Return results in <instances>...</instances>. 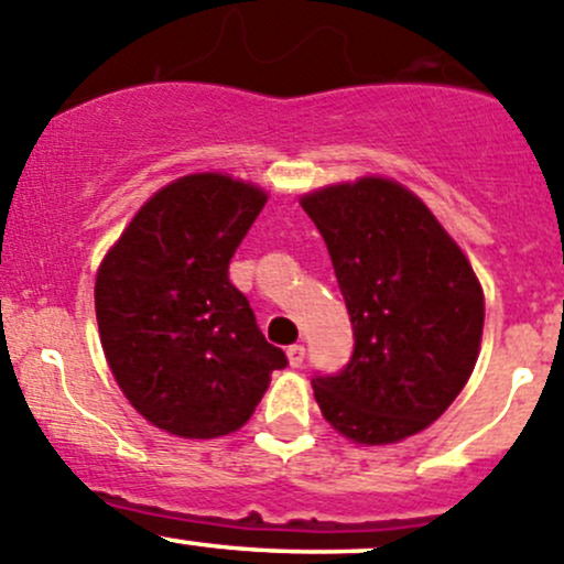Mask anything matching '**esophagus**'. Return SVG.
<instances>
[{
  "instance_id": "1",
  "label": "esophagus",
  "mask_w": 564,
  "mask_h": 564,
  "mask_svg": "<svg viewBox=\"0 0 564 564\" xmlns=\"http://www.w3.org/2000/svg\"><path fill=\"white\" fill-rule=\"evenodd\" d=\"M289 362H292V368H303V362H305V346L303 344H294V346H289Z\"/></svg>"
}]
</instances>
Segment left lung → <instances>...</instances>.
I'll return each mask as SVG.
<instances>
[{
	"mask_svg": "<svg viewBox=\"0 0 564 564\" xmlns=\"http://www.w3.org/2000/svg\"><path fill=\"white\" fill-rule=\"evenodd\" d=\"M349 311L355 349L314 373L324 420L360 445L406 440L434 423L469 379L482 292L440 220L398 182L333 185L303 198Z\"/></svg>",
	"mask_w": 564,
	"mask_h": 564,
	"instance_id": "1",
	"label": "left lung"
}]
</instances>
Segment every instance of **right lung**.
<instances>
[{
	"label": "right lung",
	"mask_w": 564,
	"mask_h": 564,
	"mask_svg": "<svg viewBox=\"0 0 564 564\" xmlns=\"http://www.w3.org/2000/svg\"><path fill=\"white\" fill-rule=\"evenodd\" d=\"M264 202L231 176H182L139 209L100 264L95 311L108 366L135 412L169 434H231L270 373L289 366L229 281Z\"/></svg>",
	"instance_id": "right-lung-1"
}]
</instances>
